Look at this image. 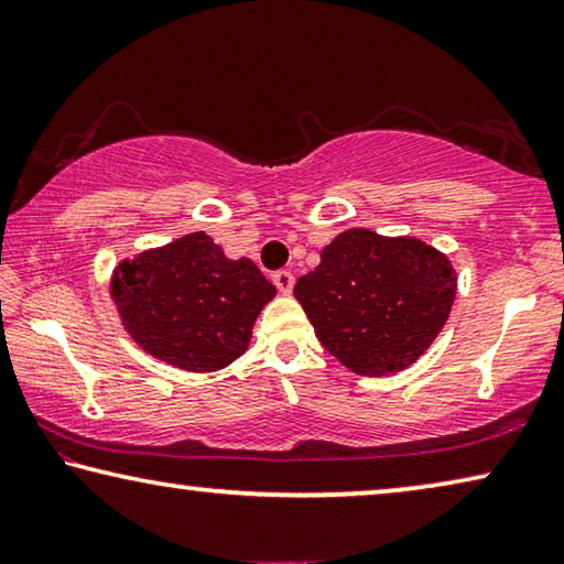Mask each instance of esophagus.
Instances as JSON below:
<instances>
[{"mask_svg":"<svg viewBox=\"0 0 564 564\" xmlns=\"http://www.w3.org/2000/svg\"><path fill=\"white\" fill-rule=\"evenodd\" d=\"M273 283L281 293H291L293 291V273L291 271H275Z\"/></svg>","mask_w":564,"mask_h":564,"instance_id":"obj_1","label":"esophagus"}]
</instances>
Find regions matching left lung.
<instances>
[{"label":"left lung","mask_w":564,"mask_h":564,"mask_svg":"<svg viewBox=\"0 0 564 564\" xmlns=\"http://www.w3.org/2000/svg\"><path fill=\"white\" fill-rule=\"evenodd\" d=\"M293 296L326 351L351 372L380 377L413 365L441 334L456 273L423 240L355 228L322 250Z\"/></svg>","instance_id":"1"}]
</instances>
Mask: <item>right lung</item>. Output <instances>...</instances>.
Here are the masks:
<instances>
[{"label": "right lung", "instance_id": "right-lung-1", "mask_svg": "<svg viewBox=\"0 0 564 564\" xmlns=\"http://www.w3.org/2000/svg\"><path fill=\"white\" fill-rule=\"evenodd\" d=\"M111 293L141 349L189 372H215L248 349L275 285L253 260H228L205 232L116 268Z\"/></svg>", "mask_w": 564, "mask_h": 564}]
</instances>
